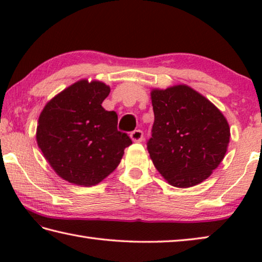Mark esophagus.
Listing matches in <instances>:
<instances>
[{
	"mask_svg": "<svg viewBox=\"0 0 262 262\" xmlns=\"http://www.w3.org/2000/svg\"><path fill=\"white\" fill-rule=\"evenodd\" d=\"M130 139L132 141L134 142H141L143 140V132L140 130V129H136L134 132L130 133Z\"/></svg>",
	"mask_w": 262,
	"mask_h": 262,
	"instance_id": "34e87169",
	"label": "esophagus"
}]
</instances>
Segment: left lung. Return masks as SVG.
<instances>
[{"mask_svg":"<svg viewBox=\"0 0 262 262\" xmlns=\"http://www.w3.org/2000/svg\"><path fill=\"white\" fill-rule=\"evenodd\" d=\"M148 151L167 184L188 188L209 178L227 154L230 126L211 101L186 84L151 89Z\"/></svg>","mask_w":262,"mask_h":262,"instance_id":"left-lung-1","label":"left lung"}]
</instances>
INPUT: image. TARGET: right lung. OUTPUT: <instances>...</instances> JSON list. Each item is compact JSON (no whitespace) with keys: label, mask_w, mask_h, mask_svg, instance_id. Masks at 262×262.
Instances as JSON below:
<instances>
[{"label":"right lung","mask_w":262,"mask_h":262,"mask_svg":"<svg viewBox=\"0 0 262 262\" xmlns=\"http://www.w3.org/2000/svg\"><path fill=\"white\" fill-rule=\"evenodd\" d=\"M110 91L104 82L79 79L47 101L39 115L38 147L55 173L70 184H99L132 144L117 129L118 114L101 106Z\"/></svg>","instance_id":"1"}]
</instances>
